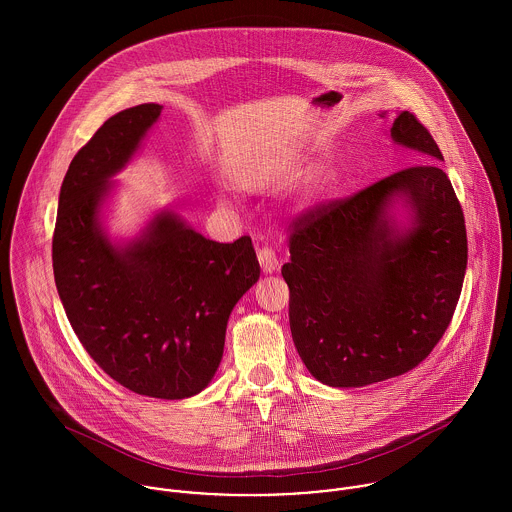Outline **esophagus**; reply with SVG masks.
Segmentation results:
<instances>
[{
  "label": "esophagus",
  "instance_id": "1",
  "mask_svg": "<svg viewBox=\"0 0 512 512\" xmlns=\"http://www.w3.org/2000/svg\"><path fill=\"white\" fill-rule=\"evenodd\" d=\"M258 260H260V266H262V272L270 274L278 268V258H276V252L270 248V246H262L258 250Z\"/></svg>",
  "mask_w": 512,
  "mask_h": 512
}]
</instances>
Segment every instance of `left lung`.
Listing matches in <instances>:
<instances>
[{
  "instance_id": "obj_1",
  "label": "left lung",
  "mask_w": 512,
  "mask_h": 512,
  "mask_svg": "<svg viewBox=\"0 0 512 512\" xmlns=\"http://www.w3.org/2000/svg\"><path fill=\"white\" fill-rule=\"evenodd\" d=\"M394 142L422 153L365 189L319 203L290 224L293 343L307 370L337 388L366 386L420 365L457 307L465 268V217L428 128L402 112ZM402 194L417 226L400 237L383 219Z\"/></svg>"
}]
</instances>
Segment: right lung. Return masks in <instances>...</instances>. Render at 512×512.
<instances>
[{
	"mask_svg": "<svg viewBox=\"0 0 512 512\" xmlns=\"http://www.w3.org/2000/svg\"><path fill=\"white\" fill-rule=\"evenodd\" d=\"M163 106L106 120L65 175L53 232L59 297L86 353L136 394L189 398L215 376L232 307L260 278L250 236L207 240L161 215L146 236L116 248L98 228L108 177L132 157Z\"/></svg>",
	"mask_w": 512,
	"mask_h": 512,
	"instance_id": "add662e5",
	"label": "right lung"
}]
</instances>
